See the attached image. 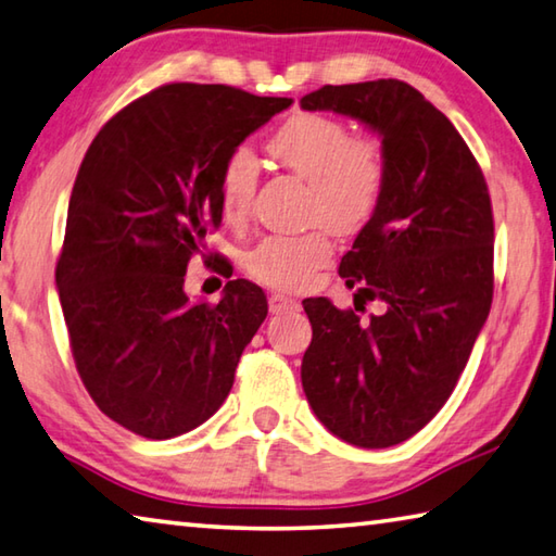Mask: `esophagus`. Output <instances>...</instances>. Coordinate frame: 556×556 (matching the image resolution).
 <instances>
[{
    "label": "esophagus",
    "instance_id": "obj_1",
    "mask_svg": "<svg viewBox=\"0 0 556 556\" xmlns=\"http://www.w3.org/2000/svg\"><path fill=\"white\" fill-rule=\"evenodd\" d=\"M301 304L296 299L285 296V294H271L269 296V313H289V311H299Z\"/></svg>",
    "mask_w": 556,
    "mask_h": 556
}]
</instances>
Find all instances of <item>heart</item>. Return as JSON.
<instances>
[{"label":"heart","instance_id":"obj_1","mask_svg":"<svg viewBox=\"0 0 556 556\" xmlns=\"http://www.w3.org/2000/svg\"><path fill=\"white\" fill-rule=\"evenodd\" d=\"M269 153L311 185V220L350 236L377 214L389 177L387 148L379 136H352L350 126L332 116L296 114L269 138ZM257 175L260 165L250 148L240 146L226 155L218 197L228 216L245 214ZM330 257L328 230L316 228L304 236L262 238L245 255V269L269 287L301 289Z\"/></svg>","mask_w":556,"mask_h":556}]
</instances>
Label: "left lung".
Masks as SVG:
<instances>
[{"mask_svg": "<svg viewBox=\"0 0 556 556\" xmlns=\"http://www.w3.org/2000/svg\"><path fill=\"white\" fill-rule=\"evenodd\" d=\"M306 111L357 118L387 148L381 204L340 262L362 324L328 299H306L313 338L301 383L316 418L355 447L416 435L445 406L493 299V214L486 179L452 121L401 79L326 85Z\"/></svg>", "mask_w": 556, "mask_h": 556, "instance_id": "left-lung-1", "label": "left lung"}]
</instances>
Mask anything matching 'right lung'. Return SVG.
Here are the masks:
<instances>
[{
	"label": "right lung",
	"mask_w": 556,
	"mask_h": 556,
	"mask_svg": "<svg viewBox=\"0 0 556 556\" xmlns=\"http://www.w3.org/2000/svg\"><path fill=\"white\" fill-rule=\"evenodd\" d=\"M291 106L226 85L157 87L106 121L79 165L55 267L70 348L99 410L148 440L208 420L233 387L267 296L230 279L189 301V260L220 226L230 150Z\"/></svg>",
	"instance_id": "right-lung-1"
}]
</instances>
